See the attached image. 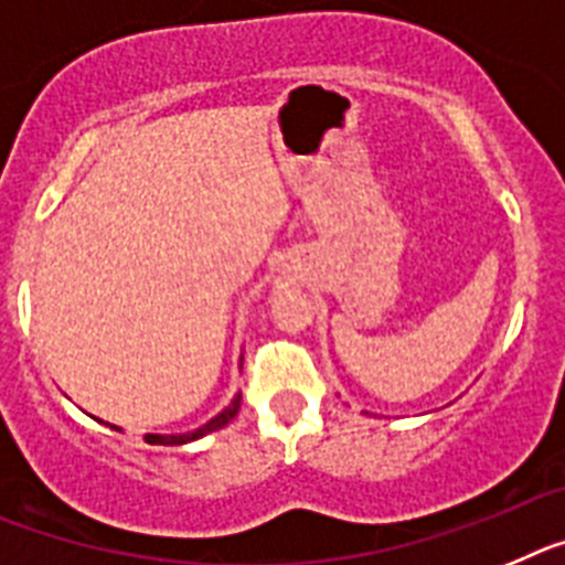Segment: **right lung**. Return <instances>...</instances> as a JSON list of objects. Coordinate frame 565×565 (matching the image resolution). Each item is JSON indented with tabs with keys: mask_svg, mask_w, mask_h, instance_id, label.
<instances>
[{
	"mask_svg": "<svg viewBox=\"0 0 565 565\" xmlns=\"http://www.w3.org/2000/svg\"><path fill=\"white\" fill-rule=\"evenodd\" d=\"M238 409H242V395H235L233 401H230V406H224L215 418H210L207 424L199 426V429L193 431H184V435H145L147 444H161V446H181V444H190V440H199L204 438V435H210V431L215 429H224V426L230 424V420L238 415ZM113 429H119V426H113ZM121 431V429H119Z\"/></svg>",
	"mask_w": 565,
	"mask_h": 565,
	"instance_id": "1",
	"label": "right lung"
}]
</instances>
